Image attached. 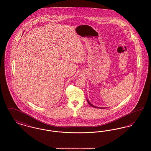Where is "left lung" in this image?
<instances>
[{"label": "left lung", "instance_id": "obj_1", "mask_svg": "<svg viewBox=\"0 0 151 151\" xmlns=\"http://www.w3.org/2000/svg\"><path fill=\"white\" fill-rule=\"evenodd\" d=\"M86 100H87V102H88V103L89 104V105H90L91 106H92V107H94V108H101V109H105V108H99V107H97V106H94V105H93L88 100V99H86Z\"/></svg>", "mask_w": 151, "mask_h": 151}]
</instances>
